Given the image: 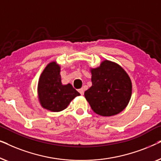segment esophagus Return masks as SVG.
I'll return each mask as SVG.
<instances>
[{"instance_id": "34e87169", "label": "esophagus", "mask_w": 161, "mask_h": 161, "mask_svg": "<svg viewBox=\"0 0 161 161\" xmlns=\"http://www.w3.org/2000/svg\"><path fill=\"white\" fill-rule=\"evenodd\" d=\"M78 92H80V94H81V95H83V94H84V89H83V88L82 89H80L78 90Z\"/></svg>"}]
</instances>
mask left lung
Returning a JSON list of instances; mask_svg holds the SVG:
<instances>
[{"label": "left lung", "mask_w": 161, "mask_h": 161, "mask_svg": "<svg viewBox=\"0 0 161 161\" xmlns=\"http://www.w3.org/2000/svg\"><path fill=\"white\" fill-rule=\"evenodd\" d=\"M92 86L84 93L94 113L103 116L116 115L127 107L132 94V83L125 69L105 60L91 69Z\"/></svg>", "instance_id": "obj_1"}]
</instances>
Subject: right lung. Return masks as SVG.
Listing matches in <instances>:
<instances>
[{"label":"right lung","mask_w":161,"mask_h":161,"mask_svg":"<svg viewBox=\"0 0 161 161\" xmlns=\"http://www.w3.org/2000/svg\"><path fill=\"white\" fill-rule=\"evenodd\" d=\"M61 67L56 61L46 66L38 83V97L42 108L53 112L67 108L70 102L80 93L70 83L63 85L61 79Z\"/></svg>","instance_id":"1"}]
</instances>
